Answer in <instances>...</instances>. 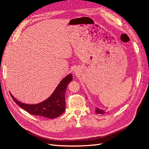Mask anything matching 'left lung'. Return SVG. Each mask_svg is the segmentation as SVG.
Returning a JSON list of instances; mask_svg holds the SVG:
<instances>
[{"instance_id":"left-lung-1","label":"left lung","mask_w":149,"mask_h":149,"mask_svg":"<svg viewBox=\"0 0 149 149\" xmlns=\"http://www.w3.org/2000/svg\"><path fill=\"white\" fill-rule=\"evenodd\" d=\"M96 112L97 113V114H104V113H105L104 110L100 109H98V108H97V109H96Z\"/></svg>"}]
</instances>
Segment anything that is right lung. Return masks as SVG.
<instances>
[{"label": "right lung", "instance_id": "obj_1", "mask_svg": "<svg viewBox=\"0 0 149 149\" xmlns=\"http://www.w3.org/2000/svg\"><path fill=\"white\" fill-rule=\"evenodd\" d=\"M72 79V74H70L67 76L59 83L54 93L48 99L36 104H28L21 103L15 99L12 95H10L14 102L29 114L54 118L60 116L65 111V93L68 84Z\"/></svg>", "mask_w": 149, "mask_h": 149}]
</instances>
